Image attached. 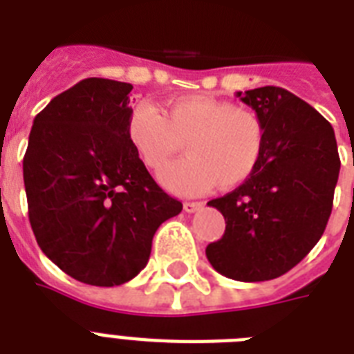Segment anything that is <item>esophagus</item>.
<instances>
[{
  "mask_svg": "<svg viewBox=\"0 0 354 354\" xmlns=\"http://www.w3.org/2000/svg\"><path fill=\"white\" fill-rule=\"evenodd\" d=\"M202 202H185V204H183V209L187 211V213H194V211H198V209H202Z\"/></svg>",
  "mask_w": 354,
  "mask_h": 354,
  "instance_id": "obj_1",
  "label": "esophagus"
}]
</instances>
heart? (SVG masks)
<instances>
[{"instance_id": "heart-1", "label": "heart", "mask_w": 354, "mask_h": 354, "mask_svg": "<svg viewBox=\"0 0 354 354\" xmlns=\"http://www.w3.org/2000/svg\"><path fill=\"white\" fill-rule=\"evenodd\" d=\"M127 136L147 169L160 174L185 143L187 156L161 176L180 194H204L241 185L257 171L266 133L255 113L213 97H176L163 113L150 102L130 112Z\"/></svg>"}]
</instances>
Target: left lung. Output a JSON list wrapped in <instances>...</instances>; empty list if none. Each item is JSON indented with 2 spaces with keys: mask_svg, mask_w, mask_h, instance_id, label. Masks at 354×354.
<instances>
[{
  "mask_svg": "<svg viewBox=\"0 0 354 354\" xmlns=\"http://www.w3.org/2000/svg\"><path fill=\"white\" fill-rule=\"evenodd\" d=\"M266 133L257 171L235 191L207 202L226 218L221 241L205 255L230 279H275L322 239L333 211L340 156L335 130L290 91L264 86L236 91Z\"/></svg>",
  "mask_w": 354,
  "mask_h": 354,
  "instance_id": "obj_1",
  "label": "left lung"
}]
</instances>
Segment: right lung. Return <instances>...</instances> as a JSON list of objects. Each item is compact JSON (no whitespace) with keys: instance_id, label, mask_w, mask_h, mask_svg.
<instances>
[{"instance_id":"obj_1","label":"right lung","mask_w":354,"mask_h":354,"mask_svg":"<svg viewBox=\"0 0 354 354\" xmlns=\"http://www.w3.org/2000/svg\"><path fill=\"white\" fill-rule=\"evenodd\" d=\"M130 91L128 82L80 80L36 115L24 158L36 242L86 285L133 279L156 230L182 211L128 141Z\"/></svg>"}]
</instances>
